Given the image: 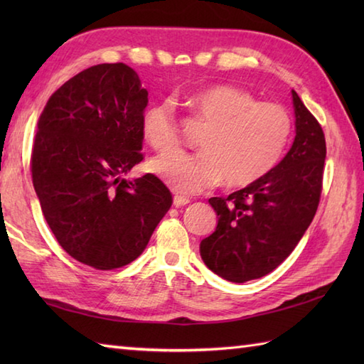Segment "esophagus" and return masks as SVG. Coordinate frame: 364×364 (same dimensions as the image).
<instances>
[{
	"label": "esophagus",
	"instance_id": "esophagus-1",
	"mask_svg": "<svg viewBox=\"0 0 364 364\" xmlns=\"http://www.w3.org/2000/svg\"><path fill=\"white\" fill-rule=\"evenodd\" d=\"M188 203H191V200L188 197H183V196H175L173 197V205L176 208H181V206H186Z\"/></svg>",
	"mask_w": 364,
	"mask_h": 364
}]
</instances>
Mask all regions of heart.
I'll list each match as a JSON object with an SVG mask.
<instances>
[{"mask_svg":"<svg viewBox=\"0 0 364 364\" xmlns=\"http://www.w3.org/2000/svg\"><path fill=\"white\" fill-rule=\"evenodd\" d=\"M210 128L200 141L202 153H167L150 162L153 173L181 194H197L219 181L247 186L267 175L289 142L292 120L283 106L261 103L250 92L227 84L197 90L189 98ZM142 134L154 150L178 145V127L170 102L144 112Z\"/></svg>","mask_w":364,"mask_h":364,"instance_id":"obj_1","label":"heart"}]
</instances>
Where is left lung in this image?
<instances>
[{
  "label": "left lung",
  "instance_id": "left-lung-1",
  "mask_svg": "<svg viewBox=\"0 0 364 364\" xmlns=\"http://www.w3.org/2000/svg\"><path fill=\"white\" fill-rule=\"evenodd\" d=\"M296 137L284 158L249 186L227 198L213 197L218 227L200 242L214 274L244 283L272 272L289 257L318 210L326 137L313 114L291 90Z\"/></svg>",
  "mask_w": 364,
  "mask_h": 364
}]
</instances>
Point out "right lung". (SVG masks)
Listing matches in <instances>:
<instances>
[{
  "instance_id": "add662e5",
  "label": "right lung",
  "mask_w": 364,
  "mask_h": 364,
  "mask_svg": "<svg viewBox=\"0 0 364 364\" xmlns=\"http://www.w3.org/2000/svg\"><path fill=\"white\" fill-rule=\"evenodd\" d=\"M146 103L133 68L98 64L54 92L38 117L31 156L36 194L60 247L82 264H129L172 206L158 176L125 178L144 159Z\"/></svg>"
}]
</instances>
